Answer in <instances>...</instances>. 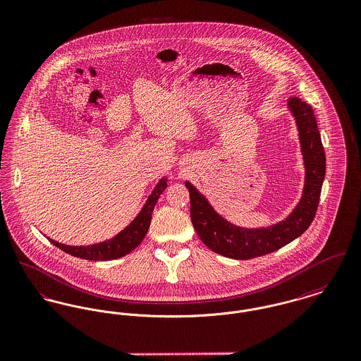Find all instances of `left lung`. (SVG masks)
I'll use <instances>...</instances> for the list:
<instances>
[{
  "label": "left lung",
  "instance_id": "1",
  "mask_svg": "<svg viewBox=\"0 0 361 361\" xmlns=\"http://www.w3.org/2000/svg\"><path fill=\"white\" fill-rule=\"evenodd\" d=\"M287 109L294 116L298 130L305 183L300 202L286 219L261 228L235 225L219 214L195 185L185 181L191 197L195 231L200 240L217 254L233 259H250L269 254L301 236L314 219L326 176V155L312 107L298 97H290Z\"/></svg>",
  "mask_w": 361,
  "mask_h": 361
}]
</instances>
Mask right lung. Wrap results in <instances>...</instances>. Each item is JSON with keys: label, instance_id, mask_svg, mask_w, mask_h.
<instances>
[{"label": "right lung", "instance_id": "obj_1", "mask_svg": "<svg viewBox=\"0 0 361 361\" xmlns=\"http://www.w3.org/2000/svg\"><path fill=\"white\" fill-rule=\"evenodd\" d=\"M166 187L167 178L162 177L159 180V183L155 185V188L152 190V192L148 196L147 202L141 207L136 219L109 240L89 245V246H70V245L59 243L51 238H48V240L52 245H55L56 247L63 250L64 252L78 257V258H82V259L111 261V259L121 258V257L132 252L142 242L144 236L148 232L149 224H151L154 207H155L159 196L166 190Z\"/></svg>", "mask_w": 361, "mask_h": 361}]
</instances>
